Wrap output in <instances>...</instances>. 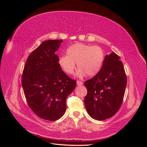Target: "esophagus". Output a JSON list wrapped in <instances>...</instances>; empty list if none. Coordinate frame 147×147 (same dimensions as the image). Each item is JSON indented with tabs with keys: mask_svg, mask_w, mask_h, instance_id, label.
Here are the masks:
<instances>
[{
	"mask_svg": "<svg viewBox=\"0 0 147 147\" xmlns=\"http://www.w3.org/2000/svg\"><path fill=\"white\" fill-rule=\"evenodd\" d=\"M77 84L78 86H80L82 84H83V82L81 81H77Z\"/></svg>",
	"mask_w": 147,
	"mask_h": 147,
	"instance_id": "obj_1",
	"label": "esophagus"
}]
</instances>
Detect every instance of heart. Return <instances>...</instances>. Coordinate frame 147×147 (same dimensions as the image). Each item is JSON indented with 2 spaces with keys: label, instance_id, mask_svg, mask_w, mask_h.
Listing matches in <instances>:
<instances>
[{
  "label": "heart",
  "instance_id": "b5f03b06",
  "mask_svg": "<svg viewBox=\"0 0 147 147\" xmlns=\"http://www.w3.org/2000/svg\"><path fill=\"white\" fill-rule=\"evenodd\" d=\"M105 59L104 51L99 46L76 43L67 50V55L59 57L58 63L64 72L72 74L75 63L79 68L78 76L85 74L88 77L95 76L99 72Z\"/></svg>",
  "mask_w": 147,
  "mask_h": 147
}]
</instances>
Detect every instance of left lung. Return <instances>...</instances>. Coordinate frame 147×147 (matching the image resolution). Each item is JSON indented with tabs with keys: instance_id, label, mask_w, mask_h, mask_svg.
Listing matches in <instances>:
<instances>
[{
	"instance_id": "1",
	"label": "left lung",
	"mask_w": 147,
	"mask_h": 147,
	"mask_svg": "<svg viewBox=\"0 0 147 147\" xmlns=\"http://www.w3.org/2000/svg\"><path fill=\"white\" fill-rule=\"evenodd\" d=\"M127 77L119 57L106 55L99 72L84 82L88 93L84 105L90 116L96 120L113 117L123 103Z\"/></svg>"
}]
</instances>
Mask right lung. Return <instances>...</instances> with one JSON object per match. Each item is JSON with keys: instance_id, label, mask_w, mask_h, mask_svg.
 Returning <instances> with one entry per match:
<instances>
[{"instance_id": "add662e5", "label": "right lung", "mask_w": 147, "mask_h": 147, "mask_svg": "<svg viewBox=\"0 0 147 147\" xmlns=\"http://www.w3.org/2000/svg\"><path fill=\"white\" fill-rule=\"evenodd\" d=\"M63 40H49L29 55L21 83L28 104L38 117L48 121L59 119L66 110V99L76 87L58 63L55 54Z\"/></svg>"}]
</instances>
